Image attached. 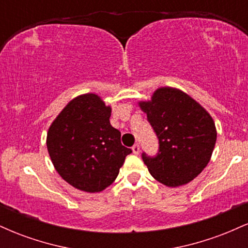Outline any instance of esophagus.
Instances as JSON below:
<instances>
[{"label": "esophagus", "mask_w": 248, "mask_h": 248, "mask_svg": "<svg viewBox=\"0 0 248 248\" xmlns=\"http://www.w3.org/2000/svg\"><path fill=\"white\" fill-rule=\"evenodd\" d=\"M132 150H133V153L135 154V155H139V154H140V146H139L138 143L134 144L133 148H132Z\"/></svg>", "instance_id": "34e87169"}]
</instances>
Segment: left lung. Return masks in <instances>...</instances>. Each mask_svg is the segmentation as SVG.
Segmentation results:
<instances>
[{
	"mask_svg": "<svg viewBox=\"0 0 248 248\" xmlns=\"http://www.w3.org/2000/svg\"><path fill=\"white\" fill-rule=\"evenodd\" d=\"M139 106L158 139L156 156L142 160L156 181L176 187L189 183L211 158L217 130L211 115L183 91L161 87Z\"/></svg>",
	"mask_w": 248,
	"mask_h": 248,
	"instance_id": "1",
	"label": "left lung"
}]
</instances>
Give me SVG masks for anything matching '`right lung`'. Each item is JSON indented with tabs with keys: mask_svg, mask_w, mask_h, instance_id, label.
Returning a JSON list of instances; mask_svg holds the SVG:
<instances>
[{
	"mask_svg": "<svg viewBox=\"0 0 248 248\" xmlns=\"http://www.w3.org/2000/svg\"><path fill=\"white\" fill-rule=\"evenodd\" d=\"M112 108L87 93L65 106L51 124L47 152L57 172L76 189L100 192L118 177L132 149L109 122Z\"/></svg>",
	"mask_w": 248,
	"mask_h": 248,
	"instance_id": "add662e5",
	"label": "right lung"
}]
</instances>
